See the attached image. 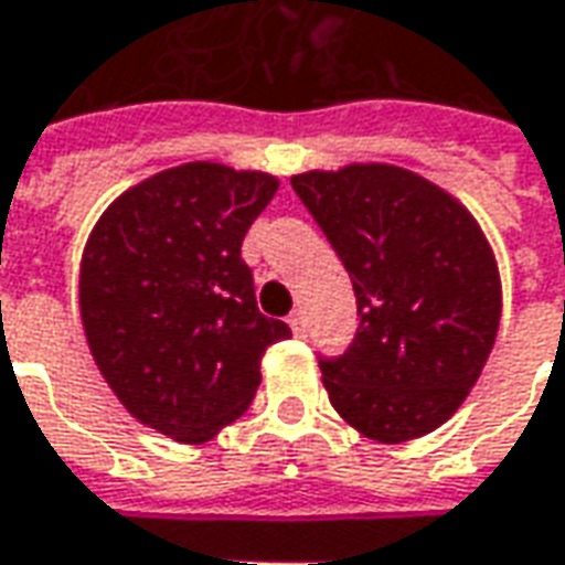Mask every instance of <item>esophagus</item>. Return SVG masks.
<instances>
[{
	"instance_id": "obj_1",
	"label": "esophagus",
	"mask_w": 565,
	"mask_h": 565,
	"mask_svg": "<svg viewBox=\"0 0 565 565\" xmlns=\"http://www.w3.org/2000/svg\"><path fill=\"white\" fill-rule=\"evenodd\" d=\"M287 323H290L294 337H306V311H302V309L290 311V318H287Z\"/></svg>"
}]
</instances>
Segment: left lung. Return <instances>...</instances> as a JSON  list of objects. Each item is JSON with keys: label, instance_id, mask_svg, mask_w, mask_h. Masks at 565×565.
<instances>
[{"label": "left lung", "instance_id": "obj_1", "mask_svg": "<svg viewBox=\"0 0 565 565\" xmlns=\"http://www.w3.org/2000/svg\"><path fill=\"white\" fill-rule=\"evenodd\" d=\"M358 296V333L321 361L330 404L376 444L440 428L487 366L502 321L495 254L471 211L397 164L290 177Z\"/></svg>", "mask_w": 565, "mask_h": 565}]
</instances>
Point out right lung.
<instances>
[{
  "mask_svg": "<svg viewBox=\"0 0 565 565\" xmlns=\"http://www.w3.org/2000/svg\"><path fill=\"white\" fill-rule=\"evenodd\" d=\"M278 180L189 161L121 192L90 228L82 327L134 419L177 444H204L244 416L259 364L290 327L256 309L242 242Z\"/></svg>",
  "mask_w": 565,
  "mask_h": 565,
  "instance_id": "1",
  "label": "right lung"
}]
</instances>
